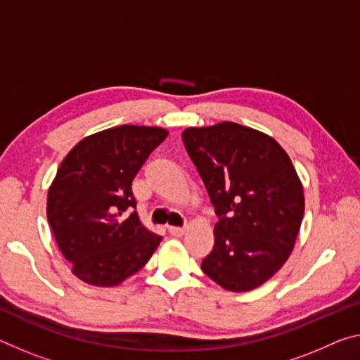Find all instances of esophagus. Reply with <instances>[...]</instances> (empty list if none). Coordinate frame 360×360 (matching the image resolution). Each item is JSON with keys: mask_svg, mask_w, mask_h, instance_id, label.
I'll use <instances>...</instances> for the list:
<instances>
[{"mask_svg": "<svg viewBox=\"0 0 360 360\" xmlns=\"http://www.w3.org/2000/svg\"><path fill=\"white\" fill-rule=\"evenodd\" d=\"M168 231H169L171 236H174V237H181L182 233L186 232V227H174V226H171V227H168Z\"/></svg>", "mask_w": 360, "mask_h": 360, "instance_id": "obj_1", "label": "esophagus"}]
</instances>
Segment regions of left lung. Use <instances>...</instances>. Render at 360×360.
<instances>
[{
  "mask_svg": "<svg viewBox=\"0 0 360 360\" xmlns=\"http://www.w3.org/2000/svg\"><path fill=\"white\" fill-rule=\"evenodd\" d=\"M182 141L218 216L202 271L231 292L259 287L288 259L303 221L292 160L271 136L232 122L187 128Z\"/></svg>",
  "mask_w": 360,
  "mask_h": 360,
  "instance_id": "left-lung-1",
  "label": "left lung"
}]
</instances>
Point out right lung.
Wrapping results in <instances>:
<instances>
[{"label": "right lung", "instance_id": "right-lung-1", "mask_svg": "<svg viewBox=\"0 0 360 360\" xmlns=\"http://www.w3.org/2000/svg\"><path fill=\"white\" fill-rule=\"evenodd\" d=\"M168 131L122 124L79 141L49 187L46 214L72 272L115 287L138 272L162 242L142 224L131 182Z\"/></svg>", "mask_w": 360, "mask_h": 360}]
</instances>
